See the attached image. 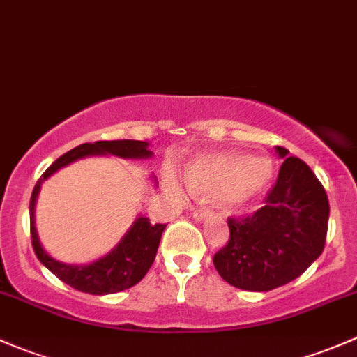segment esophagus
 Masks as SVG:
<instances>
[{"label": "esophagus", "mask_w": 357, "mask_h": 357, "mask_svg": "<svg viewBox=\"0 0 357 357\" xmlns=\"http://www.w3.org/2000/svg\"><path fill=\"white\" fill-rule=\"evenodd\" d=\"M192 216H194V220L201 222V220H204V218H208V216H211V211H209L208 208H199V209H196V211L192 213Z\"/></svg>", "instance_id": "34e87169"}]
</instances>
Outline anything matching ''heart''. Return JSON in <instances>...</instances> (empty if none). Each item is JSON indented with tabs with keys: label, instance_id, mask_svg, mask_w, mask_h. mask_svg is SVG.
I'll return each instance as SVG.
<instances>
[{
	"label": "heart",
	"instance_id": "heart-1",
	"mask_svg": "<svg viewBox=\"0 0 357 357\" xmlns=\"http://www.w3.org/2000/svg\"><path fill=\"white\" fill-rule=\"evenodd\" d=\"M273 174L266 156L244 151H220L197 156L185 167V182L196 192L216 194L227 211H241L264 190Z\"/></svg>",
	"mask_w": 357,
	"mask_h": 357
}]
</instances>
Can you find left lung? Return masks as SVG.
Listing matches in <instances>:
<instances>
[{
  "label": "left lung",
  "mask_w": 357,
  "mask_h": 357,
  "mask_svg": "<svg viewBox=\"0 0 357 357\" xmlns=\"http://www.w3.org/2000/svg\"><path fill=\"white\" fill-rule=\"evenodd\" d=\"M284 158L275 185L252 215L227 220L230 238L213 258L220 277L237 289L268 292L303 275L323 252L330 206L310 167L277 146Z\"/></svg>",
  "instance_id": "obj_1"
}]
</instances>
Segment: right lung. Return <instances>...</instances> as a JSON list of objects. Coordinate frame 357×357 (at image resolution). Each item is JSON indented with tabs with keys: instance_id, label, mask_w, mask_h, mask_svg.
I'll list each match as a JSON object with an SVG mask.
<instances>
[{
	"instance_id": "right-lung-1",
	"label": "right lung",
	"mask_w": 357,
	"mask_h": 357,
	"mask_svg": "<svg viewBox=\"0 0 357 357\" xmlns=\"http://www.w3.org/2000/svg\"><path fill=\"white\" fill-rule=\"evenodd\" d=\"M93 154H113V156L120 158H149L153 153L148 149V142L128 141V139H123V141H96L93 144L86 142V144L77 146V148L65 153L63 156L58 158L41 175L34 190H32L29 211H31L32 248H34L38 259L51 273L56 275L70 287L80 290V292L102 296V294L122 292V290L130 289L132 285L139 284L144 278V275L151 268L158 245H160L161 234L167 225L165 223H151L146 216H139L134 225L130 227V230L120 241V244L112 252L91 264L77 266V264H65L51 258L43 249L38 232H36L34 209L41 183L47 177H51L54 172L67 167L72 161L84 156H93Z\"/></svg>"
}]
</instances>
